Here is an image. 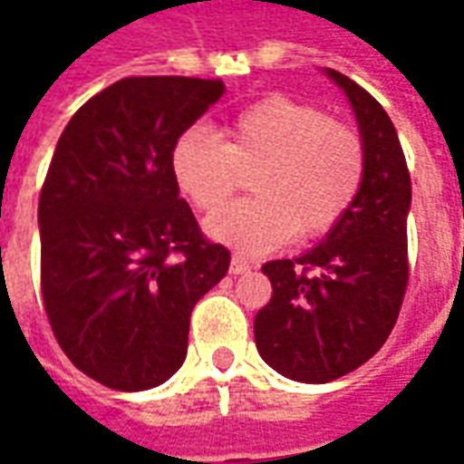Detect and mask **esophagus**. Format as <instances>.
Masks as SVG:
<instances>
[{
  "mask_svg": "<svg viewBox=\"0 0 464 464\" xmlns=\"http://www.w3.org/2000/svg\"><path fill=\"white\" fill-rule=\"evenodd\" d=\"M228 271H231L233 276H241V273L251 271V263L246 261L243 256H233L231 266H228Z\"/></svg>",
  "mask_w": 464,
  "mask_h": 464,
  "instance_id": "1",
  "label": "esophagus"
}]
</instances>
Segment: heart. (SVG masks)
<instances>
[{"label":"heart","mask_w":464,"mask_h":464,"mask_svg":"<svg viewBox=\"0 0 464 464\" xmlns=\"http://www.w3.org/2000/svg\"><path fill=\"white\" fill-rule=\"evenodd\" d=\"M368 169L365 141L313 104L268 96L243 109L223 139L186 131L171 153L176 186L203 213L218 211L256 170V198L216 213L206 231L241 253L261 256L293 236L303 241L335 228L358 198Z\"/></svg>","instance_id":"obj_1"}]
</instances>
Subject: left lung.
Returning a JSON list of instances; mask_svg holds the SVG:
<instances>
[{"label":"left lung","instance_id":"left-lung-1","mask_svg":"<svg viewBox=\"0 0 464 464\" xmlns=\"http://www.w3.org/2000/svg\"><path fill=\"white\" fill-rule=\"evenodd\" d=\"M325 74L353 104L368 169L353 208L315 248L263 266L273 295L253 321L256 348L298 382H331L368 362L398 321L410 276L412 188L398 131L362 86Z\"/></svg>","mask_w":464,"mask_h":464}]
</instances>
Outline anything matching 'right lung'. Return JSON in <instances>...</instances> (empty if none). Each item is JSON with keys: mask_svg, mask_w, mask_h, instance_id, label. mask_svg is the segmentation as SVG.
<instances>
[{"mask_svg": "<svg viewBox=\"0 0 464 464\" xmlns=\"http://www.w3.org/2000/svg\"><path fill=\"white\" fill-rule=\"evenodd\" d=\"M221 94V79L126 76L59 136L39 196L42 298L66 358L106 388L171 378L193 305L228 271L171 171L176 141Z\"/></svg>", "mask_w": 464, "mask_h": 464, "instance_id": "add662e5", "label": "right lung"}]
</instances>
